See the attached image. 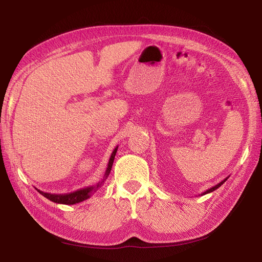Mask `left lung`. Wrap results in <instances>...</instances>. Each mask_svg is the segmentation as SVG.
Instances as JSON below:
<instances>
[{
  "mask_svg": "<svg viewBox=\"0 0 262 262\" xmlns=\"http://www.w3.org/2000/svg\"><path fill=\"white\" fill-rule=\"evenodd\" d=\"M227 178H228V177H227ZM227 178H225L224 180H222V181L220 182V184H217L216 186H214V187H212V188L208 189V190H207V191H204V192H203V193H202L201 195H203V194H207V193H210V192H213V191H214V190H216L217 188H220V187H221L222 185H223V184H224V182H225V181L227 180Z\"/></svg>",
  "mask_w": 262,
  "mask_h": 262,
  "instance_id": "8db88e82",
  "label": "left lung"
}]
</instances>
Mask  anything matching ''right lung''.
Segmentation results:
<instances>
[{"mask_svg":"<svg viewBox=\"0 0 262 262\" xmlns=\"http://www.w3.org/2000/svg\"><path fill=\"white\" fill-rule=\"evenodd\" d=\"M117 149H118V146L113 150L112 155H110L104 178H102L101 181L97 182L96 185L86 187V188H82L80 190H76V191L70 192V193H64V194H55V193L43 192V191H41V190H38L36 188L37 191L40 194H42L45 198H47V199H49L50 201H52L54 203H60V204H76V203H80V202H82L86 199H89V198H91L95 192L97 191V190L102 186V184H104V181L108 178L110 170H112V167H113Z\"/></svg>","mask_w":262,"mask_h":262,"instance_id":"right-lung-1","label":"right lung"}]
</instances>
